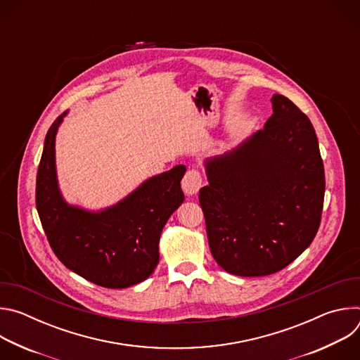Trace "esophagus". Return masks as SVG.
<instances>
[{"instance_id": "obj_1", "label": "esophagus", "mask_w": 360, "mask_h": 360, "mask_svg": "<svg viewBox=\"0 0 360 360\" xmlns=\"http://www.w3.org/2000/svg\"><path fill=\"white\" fill-rule=\"evenodd\" d=\"M202 185H203V178L198 169H189L182 179V189L186 195H195Z\"/></svg>"}]
</instances>
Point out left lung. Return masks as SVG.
I'll use <instances>...</instances> for the list:
<instances>
[{
  "mask_svg": "<svg viewBox=\"0 0 360 360\" xmlns=\"http://www.w3.org/2000/svg\"><path fill=\"white\" fill-rule=\"evenodd\" d=\"M271 101L264 129L205 162L210 185L199 191L211 253L239 276L286 268L322 218L325 169L314 125L289 98Z\"/></svg>",
  "mask_w": 360,
  "mask_h": 360,
  "instance_id": "1",
  "label": "left lung"
}]
</instances>
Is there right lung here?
<instances>
[{
	"label": "right lung",
	"mask_w": 360,
	"mask_h": 360,
	"mask_svg": "<svg viewBox=\"0 0 360 360\" xmlns=\"http://www.w3.org/2000/svg\"><path fill=\"white\" fill-rule=\"evenodd\" d=\"M67 112L49 127L37 172L35 203L57 258L84 279L110 289L145 281L160 262V238L185 196L178 165L152 176L131 195L101 212L68 205L58 189L56 134Z\"/></svg>",
	"instance_id": "obj_1"
}]
</instances>
